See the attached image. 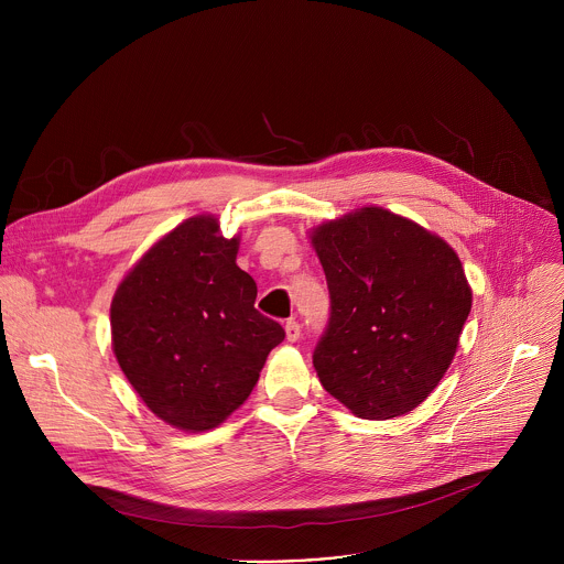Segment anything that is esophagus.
<instances>
[{"mask_svg":"<svg viewBox=\"0 0 564 564\" xmlns=\"http://www.w3.org/2000/svg\"><path fill=\"white\" fill-rule=\"evenodd\" d=\"M285 337H288V341H299V337H301L299 321H294V318L285 321Z\"/></svg>","mask_w":564,"mask_h":564,"instance_id":"obj_1","label":"esophagus"}]
</instances>
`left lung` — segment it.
<instances>
[{
	"instance_id": "left-lung-1",
	"label": "left lung",
	"mask_w": 564,
	"mask_h": 564,
	"mask_svg": "<svg viewBox=\"0 0 564 564\" xmlns=\"http://www.w3.org/2000/svg\"><path fill=\"white\" fill-rule=\"evenodd\" d=\"M330 292L312 364L364 420L417 409L453 361L470 288L457 254L417 223L364 207L314 229Z\"/></svg>"
}]
</instances>
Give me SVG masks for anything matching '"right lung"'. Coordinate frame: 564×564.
Masks as SVG:
<instances>
[{
	"mask_svg": "<svg viewBox=\"0 0 564 564\" xmlns=\"http://www.w3.org/2000/svg\"><path fill=\"white\" fill-rule=\"evenodd\" d=\"M236 250L214 216L189 218L140 259L111 303L122 372L151 413L183 431H209L243 404L285 339L254 307L257 283Z\"/></svg>",
	"mask_w": 564,
	"mask_h": 564,
	"instance_id": "right-lung-1",
	"label": "right lung"
}]
</instances>
